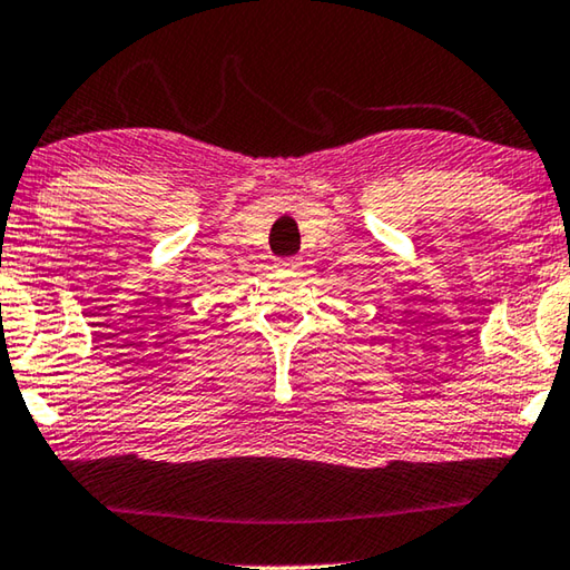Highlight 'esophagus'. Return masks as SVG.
<instances>
[{"label": "esophagus", "mask_w": 570, "mask_h": 570, "mask_svg": "<svg viewBox=\"0 0 570 570\" xmlns=\"http://www.w3.org/2000/svg\"><path fill=\"white\" fill-rule=\"evenodd\" d=\"M299 266H302V258H296V256H288V258H282L276 263V268L286 271V274L288 271H299Z\"/></svg>", "instance_id": "obj_1"}]
</instances>
